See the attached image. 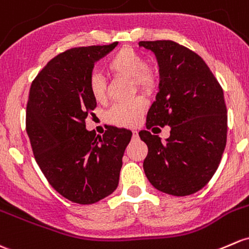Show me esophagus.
<instances>
[{
  "label": "esophagus",
  "mask_w": 249,
  "mask_h": 249,
  "mask_svg": "<svg viewBox=\"0 0 249 249\" xmlns=\"http://www.w3.org/2000/svg\"><path fill=\"white\" fill-rule=\"evenodd\" d=\"M132 137L133 138H138V131H137V130H132Z\"/></svg>",
  "instance_id": "esophagus-1"
}]
</instances>
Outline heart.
<instances>
[{"label":"heart","mask_w":249,"mask_h":249,"mask_svg":"<svg viewBox=\"0 0 249 249\" xmlns=\"http://www.w3.org/2000/svg\"><path fill=\"white\" fill-rule=\"evenodd\" d=\"M106 70L113 77L130 80L136 89L143 93L153 91L159 83V76L155 70L145 65L144 58L132 49L125 48L117 51L107 61ZM88 87L94 100L98 103H105L107 100V83L101 75H91ZM146 107L148 104L145 99L138 96L127 103L114 105L107 113V119L117 126H136L145 113Z\"/></svg>","instance_id":"heart-1"}]
</instances>
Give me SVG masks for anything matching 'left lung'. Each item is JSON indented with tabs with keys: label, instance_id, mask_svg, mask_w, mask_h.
Masks as SVG:
<instances>
[{
	"label": "left lung",
	"instance_id": "1",
	"mask_svg": "<svg viewBox=\"0 0 249 249\" xmlns=\"http://www.w3.org/2000/svg\"><path fill=\"white\" fill-rule=\"evenodd\" d=\"M155 53L160 83L140 137L148 145L144 173L154 187L190 196L208 184L227 144L228 117L223 89L210 68L192 50L172 40L140 41ZM171 126L162 142L148 129Z\"/></svg>",
	"mask_w": 249,
	"mask_h": 249
}]
</instances>
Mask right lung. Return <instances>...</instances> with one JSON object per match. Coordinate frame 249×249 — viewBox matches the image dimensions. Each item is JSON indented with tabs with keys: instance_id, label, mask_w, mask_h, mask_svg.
<instances>
[{
	"instance_id": "right-lung-1",
	"label": "right lung",
	"mask_w": 249,
	"mask_h": 249,
	"mask_svg": "<svg viewBox=\"0 0 249 249\" xmlns=\"http://www.w3.org/2000/svg\"><path fill=\"white\" fill-rule=\"evenodd\" d=\"M117 45L67 50L31 85L26 131L36 161L50 185L77 204L96 203L116 190L132 136L114 126L103 137L86 129V119L96 107L88 87L94 63Z\"/></svg>"
}]
</instances>
